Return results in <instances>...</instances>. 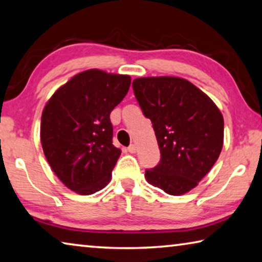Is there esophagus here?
Segmentation results:
<instances>
[{"label":"esophagus","instance_id":"1","mask_svg":"<svg viewBox=\"0 0 262 262\" xmlns=\"http://www.w3.org/2000/svg\"><path fill=\"white\" fill-rule=\"evenodd\" d=\"M127 151L130 152V153H136V151H137V147H136V145H135V144L130 145V146L127 147Z\"/></svg>","mask_w":262,"mask_h":262}]
</instances>
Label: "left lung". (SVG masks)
Returning <instances> with one entry per match:
<instances>
[{"mask_svg":"<svg viewBox=\"0 0 262 262\" xmlns=\"http://www.w3.org/2000/svg\"><path fill=\"white\" fill-rule=\"evenodd\" d=\"M132 87L145 117L151 119L161 154L159 164L145 171V178L167 194H186L220 157L224 141L222 113L186 79L138 78Z\"/></svg>","mask_w":262,"mask_h":262,"instance_id":"obj_1","label":"left lung"}]
</instances>
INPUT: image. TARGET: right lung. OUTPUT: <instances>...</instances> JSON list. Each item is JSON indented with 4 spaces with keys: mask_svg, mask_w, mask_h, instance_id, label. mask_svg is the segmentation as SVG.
Instances as JSON below:
<instances>
[{
    "mask_svg": "<svg viewBox=\"0 0 262 262\" xmlns=\"http://www.w3.org/2000/svg\"><path fill=\"white\" fill-rule=\"evenodd\" d=\"M130 84L128 75L88 70L73 76L47 101L40 125L42 151L71 190L92 195L109 183L121 156L113 145L110 113Z\"/></svg>",
    "mask_w": 262,
    "mask_h": 262,
    "instance_id": "right-lung-1",
    "label": "right lung"
}]
</instances>
